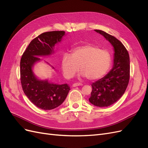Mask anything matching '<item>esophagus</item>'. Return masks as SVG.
Instances as JSON below:
<instances>
[{
  "mask_svg": "<svg viewBox=\"0 0 148 148\" xmlns=\"http://www.w3.org/2000/svg\"><path fill=\"white\" fill-rule=\"evenodd\" d=\"M79 86H83V84L80 83H75L73 84V87H77Z\"/></svg>",
  "mask_w": 148,
  "mask_h": 148,
  "instance_id": "1",
  "label": "esophagus"
}]
</instances>
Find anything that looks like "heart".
<instances>
[{
  "label": "heart",
  "instance_id": "obj_1",
  "mask_svg": "<svg viewBox=\"0 0 148 148\" xmlns=\"http://www.w3.org/2000/svg\"><path fill=\"white\" fill-rule=\"evenodd\" d=\"M112 57L107 50L88 44L74 47L71 55L64 53L62 58V69L67 78L73 77L79 69L82 75L89 80H96L104 76L110 68Z\"/></svg>",
  "mask_w": 148,
  "mask_h": 148
}]
</instances>
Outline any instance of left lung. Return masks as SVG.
Here are the masks:
<instances>
[{
    "mask_svg": "<svg viewBox=\"0 0 148 148\" xmlns=\"http://www.w3.org/2000/svg\"><path fill=\"white\" fill-rule=\"evenodd\" d=\"M108 40L114 47L113 69L104 77L91 84L89 101L97 107H108L123 96L130 79V57L127 49L119 39L104 31L95 29Z\"/></svg>",
    "mask_w": 148,
    "mask_h": 148,
    "instance_id": "8db88e82",
    "label": "left lung"
}]
</instances>
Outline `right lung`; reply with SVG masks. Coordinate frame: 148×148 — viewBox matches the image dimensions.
<instances>
[{
  "label": "right lung",
  "instance_id": "add662e5",
  "mask_svg": "<svg viewBox=\"0 0 148 148\" xmlns=\"http://www.w3.org/2000/svg\"><path fill=\"white\" fill-rule=\"evenodd\" d=\"M64 31L45 32L31 41L20 60V81L22 88L29 101L43 110H51L61 105L70 91L67 84H56L35 77L32 66L40 60L38 56L50 55L53 47L61 41Z\"/></svg>",
  "mask_w": 148,
  "mask_h": 148
}]
</instances>
